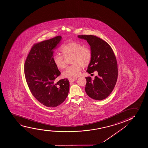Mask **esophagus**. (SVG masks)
Here are the masks:
<instances>
[{"label":"esophagus","mask_w":148,"mask_h":148,"mask_svg":"<svg viewBox=\"0 0 148 148\" xmlns=\"http://www.w3.org/2000/svg\"><path fill=\"white\" fill-rule=\"evenodd\" d=\"M77 79H69V81L70 82H73L74 81H75Z\"/></svg>","instance_id":"esophagus-1"}]
</instances>
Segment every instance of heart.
<instances>
[{
  "label": "heart",
  "instance_id": "1",
  "mask_svg": "<svg viewBox=\"0 0 148 148\" xmlns=\"http://www.w3.org/2000/svg\"><path fill=\"white\" fill-rule=\"evenodd\" d=\"M61 54L57 53L53 57L54 63L59 69L66 67L65 58L72 57L70 63L63 72L65 78L75 79L80 74L82 67L86 68L89 65L92 60V52L89 48L85 47L84 44L76 41H72L63 44L60 48Z\"/></svg>",
  "mask_w": 148,
  "mask_h": 148
}]
</instances>
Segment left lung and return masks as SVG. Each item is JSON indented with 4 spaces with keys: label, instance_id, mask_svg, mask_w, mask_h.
Instances as JSON below:
<instances>
[{
    "label": "left lung",
    "instance_id": "1",
    "mask_svg": "<svg viewBox=\"0 0 148 148\" xmlns=\"http://www.w3.org/2000/svg\"><path fill=\"white\" fill-rule=\"evenodd\" d=\"M78 36L87 40L92 52V60L87 72H98L93 80L91 77H86V93L96 100L105 99L113 90L118 78V64L113 50L107 42L94 35Z\"/></svg>",
    "mask_w": 148,
    "mask_h": 148
}]
</instances>
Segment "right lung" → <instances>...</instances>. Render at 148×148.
I'll return each mask as SVG.
<instances>
[{
  "label": "right lung",
  "instance_id": "obj_1",
  "mask_svg": "<svg viewBox=\"0 0 148 148\" xmlns=\"http://www.w3.org/2000/svg\"><path fill=\"white\" fill-rule=\"evenodd\" d=\"M61 36L35 43L26 59L24 75L33 96L47 107H56L65 100L69 90L67 78L55 82L60 72L53 61V49Z\"/></svg>",
  "mask_w": 148,
  "mask_h": 148
}]
</instances>
